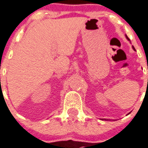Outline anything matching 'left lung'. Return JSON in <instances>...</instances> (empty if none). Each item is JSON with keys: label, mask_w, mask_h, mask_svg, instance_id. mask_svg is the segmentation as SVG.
<instances>
[{"label": "left lung", "mask_w": 148, "mask_h": 148, "mask_svg": "<svg viewBox=\"0 0 148 148\" xmlns=\"http://www.w3.org/2000/svg\"><path fill=\"white\" fill-rule=\"evenodd\" d=\"M125 38H126L128 39V40H129V38H128V36H127L126 35H125ZM132 48H133V49H134V50H135V47H133V46H132ZM104 119V120H107V119Z\"/></svg>", "instance_id": "left-lung-1"}]
</instances>
